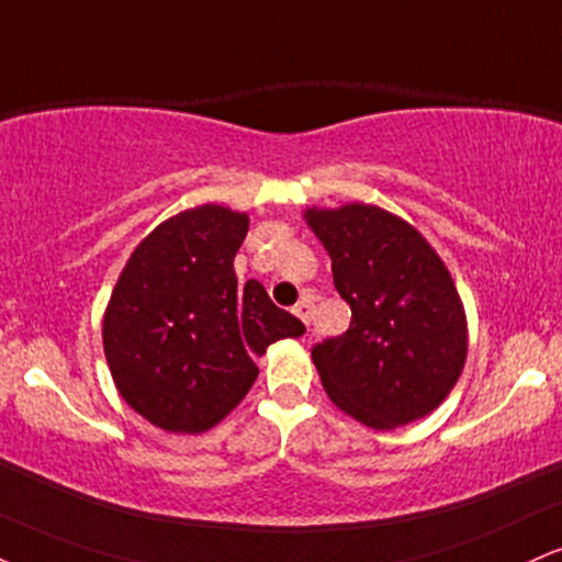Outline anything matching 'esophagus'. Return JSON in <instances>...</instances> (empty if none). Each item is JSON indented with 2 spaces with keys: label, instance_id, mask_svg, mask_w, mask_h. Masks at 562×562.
Returning a JSON list of instances; mask_svg holds the SVG:
<instances>
[{
  "label": "esophagus",
  "instance_id": "1",
  "mask_svg": "<svg viewBox=\"0 0 562 562\" xmlns=\"http://www.w3.org/2000/svg\"><path fill=\"white\" fill-rule=\"evenodd\" d=\"M311 311H314V301H311V299H303V301H299V303H295V306H293V314L299 316V319H301L303 324H308Z\"/></svg>",
  "mask_w": 562,
  "mask_h": 562
}]
</instances>
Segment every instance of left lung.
Instances as JSON below:
<instances>
[{
  "label": "left lung",
  "instance_id": "8db88e82",
  "mask_svg": "<svg viewBox=\"0 0 562 562\" xmlns=\"http://www.w3.org/2000/svg\"><path fill=\"white\" fill-rule=\"evenodd\" d=\"M333 259L350 327L311 350L337 408L369 429L424 418L456 387L469 350L456 282L414 225L371 204L306 209Z\"/></svg>",
  "mask_w": 562,
  "mask_h": 562
}]
</instances>
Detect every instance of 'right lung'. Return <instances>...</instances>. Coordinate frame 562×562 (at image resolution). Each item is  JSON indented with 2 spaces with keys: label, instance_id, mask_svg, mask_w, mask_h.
<instances>
[{
  "label": "right lung",
  "instance_id": "1",
  "mask_svg": "<svg viewBox=\"0 0 562 562\" xmlns=\"http://www.w3.org/2000/svg\"><path fill=\"white\" fill-rule=\"evenodd\" d=\"M248 214L204 204L154 227L127 259L101 337L112 380L135 414L165 431L201 435L259 376L256 356L306 333L261 282L238 285L233 261Z\"/></svg>",
  "mask_w": 562,
  "mask_h": 562
}]
</instances>
